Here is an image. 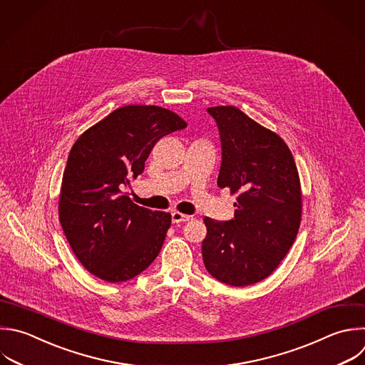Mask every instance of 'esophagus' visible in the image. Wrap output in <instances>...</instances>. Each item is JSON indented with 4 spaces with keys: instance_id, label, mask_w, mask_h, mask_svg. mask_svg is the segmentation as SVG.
<instances>
[{
    "instance_id": "34e87169",
    "label": "esophagus",
    "mask_w": 365,
    "mask_h": 365,
    "mask_svg": "<svg viewBox=\"0 0 365 365\" xmlns=\"http://www.w3.org/2000/svg\"><path fill=\"white\" fill-rule=\"evenodd\" d=\"M171 218H173V222L178 224V222H184V221H190L191 215H185V214H181L178 211H174V212H171Z\"/></svg>"
}]
</instances>
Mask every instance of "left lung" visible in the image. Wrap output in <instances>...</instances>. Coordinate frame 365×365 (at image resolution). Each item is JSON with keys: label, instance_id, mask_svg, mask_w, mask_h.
<instances>
[{"label": "left lung", "instance_id": "left-lung-1", "mask_svg": "<svg viewBox=\"0 0 365 365\" xmlns=\"http://www.w3.org/2000/svg\"><path fill=\"white\" fill-rule=\"evenodd\" d=\"M221 141L217 184L238 192L234 217H205L202 259L218 281L245 287L267 278L287 255L301 222V187L287 144L235 107L207 108Z\"/></svg>", "mask_w": 365, "mask_h": 365}]
</instances>
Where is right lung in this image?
Segmentation results:
<instances>
[{
    "label": "right lung",
    "mask_w": 365,
    "mask_h": 365,
    "mask_svg": "<svg viewBox=\"0 0 365 365\" xmlns=\"http://www.w3.org/2000/svg\"><path fill=\"white\" fill-rule=\"evenodd\" d=\"M187 124L170 110L127 106L87 130L63 175L60 222L78 261L108 282L128 281L157 258L171 214L131 201L124 190L163 137Z\"/></svg>",
    "instance_id": "add662e5"
}]
</instances>
